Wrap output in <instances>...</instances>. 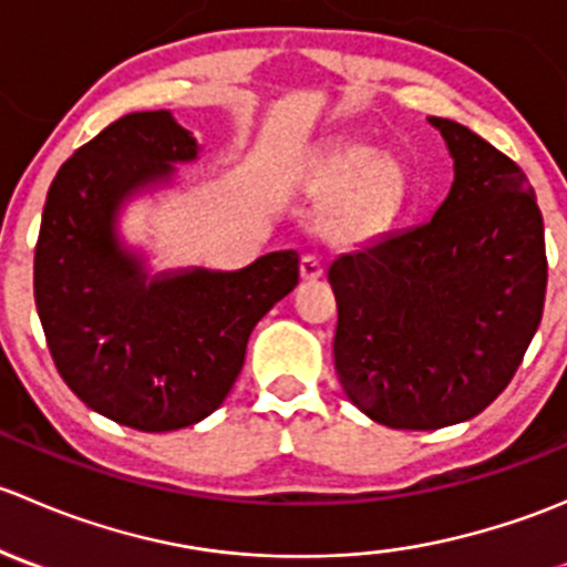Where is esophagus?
<instances>
[{
    "label": "esophagus",
    "mask_w": 567,
    "mask_h": 567,
    "mask_svg": "<svg viewBox=\"0 0 567 567\" xmlns=\"http://www.w3.org/2000/svg\"><path fill=\"white\" fill-rule=\"evenodd\" d=\"M301 277L305 279H320L323 277V260L318 255L301 257Z\"/></svg>",
    "instance_id": "esophagus-1"
}]
</instances>
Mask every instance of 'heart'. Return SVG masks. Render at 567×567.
<instances>
[{
    "label": "heart",
    "instance_id": "obj_1",
    "mask_svg": "<svg viewBox=\"0 0 567 567\" xmlns=\"http://www.w3.org/2000/svg\"><path fill=\"white\" fill-rule=\"evenodd\" d=\"M307 192L326 197L320 233L331 244H357L384 230L405 199V175L392 156L368 142L323 151L305 177Z\"/></svg>",
    "mask_w": 567,
    "mask_h": 567
}]
</instances>
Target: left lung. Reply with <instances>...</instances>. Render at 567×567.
I'll use <instances>...</instances> for the list:
<instances>
[{
    "instance_id": "8db88e82",
    "label": "left lung",
    "mask_w": 567,
    "mask_h": 567,
    "mask_svg": "<svg viewBox=\"0 0 567 567\" xmlns=\"http://www.w3.org/2000/svg\"><path fill=\"white\" fill-rule=\"evenodd\" d=\"M455 181L425 225L329 266L334 368L351 403L398 431L477 416L511 384L543 318V216L516 162L444 117Z\"/></svg>"
}]
</instances>
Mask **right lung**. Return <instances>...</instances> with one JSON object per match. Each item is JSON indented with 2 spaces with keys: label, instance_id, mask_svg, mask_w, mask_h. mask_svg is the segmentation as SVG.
Masks as SVG:
<instances>
[{
  "label": "right lung",
  "instance_id": "add662e5",
  "mask_svg": "<svg viewBox=\"0 0 567 567\" xmlns=\"http://www.w3.org/2000/svg\"><path fill=\"white\" fill-rule=\"evenodd\" d=\"M199 153L173 112H131L51 181L35 247V305L51 359L109 420L164 433L205 420L236 384L257 320L299 285V255L238 271H164L117 236L125 199L169 183Z\"/></svg>",
  "mask_w": 567,
  "mask_h": 567
}]
</instances>
